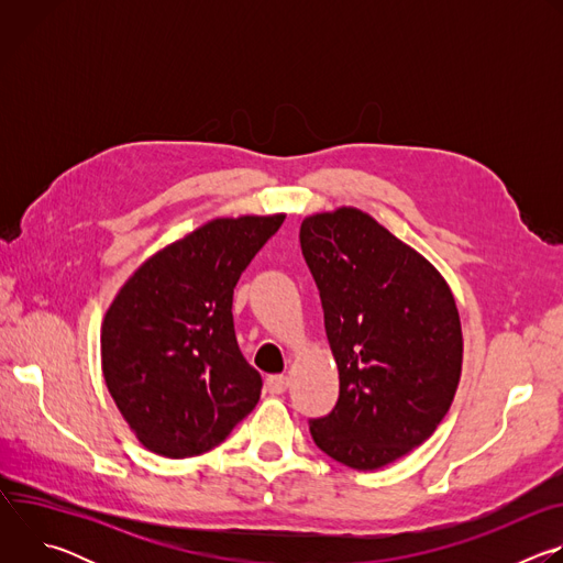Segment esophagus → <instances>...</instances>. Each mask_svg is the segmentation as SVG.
Segmentation results:
<instances>
[{
  "mask_svg": "<svg viewBox=\"0 0 563 563\" xmlns=\"http://www.w3.org/2000/svg\"><path fill=\"white\" fill-rule=\"evenodd\" d=\"M287 387H289V378L283 376V374H274V376L267 378V389L272 394H285Z\"/></svg>",
  "mask_w": 563,
  "mask_h": 563,
  "instance_id": "esophagus-1",
  "label": "esophagus"
}]
</instances>
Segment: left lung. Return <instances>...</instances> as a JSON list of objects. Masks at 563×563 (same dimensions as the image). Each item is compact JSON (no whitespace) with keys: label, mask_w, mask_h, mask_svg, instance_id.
<instances>
[{"label":"left lung","mask_w":563,"mask_h":563,"mask_svg":"<svg viewBox=\"0 0 563 563\" xmlns=\"http://www.w3.org/2000/svg\"><path fill=\"white\" fill-rule=\"evenodd\" d=\"M300 247L341 380L336 408L309 432L339 463L378 470L430 439L452 406L463 365L452 289L356 207L307 216Z\"/></svg>","instance_id":"1"}]
</instances>
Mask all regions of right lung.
<instances>
[{
    "label": "right lung",
    "mask_w": 563,
    "mask_h": 563,
    "mask_svg": "<svg viewBox=\"0 0 563 563\" xmlns=\"http://www.w3.org/2000/svg\"><path fill=\"white\" fill-rule=\"evenodd\" d=\"M285 213L213 218L146 258L111 300L102 374L122 419L151 452L216 448L258 404L263 378L233 332V289Z\"/></svg>",
    "instance_id": "obj_1"
}]
</instances>
